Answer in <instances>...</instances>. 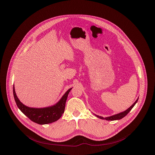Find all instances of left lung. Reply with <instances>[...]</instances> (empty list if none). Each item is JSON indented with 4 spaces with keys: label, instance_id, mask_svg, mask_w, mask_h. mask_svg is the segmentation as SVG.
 Masks as SVG:
<instances>
[{
    "label": "left lung",
    "instance_id": "8db88e82",
    "mask_svg": "<svg viewBox=\"0 0 155 155\" xmlns=\"http://www.w3.org/2000/svg\"><path fill=\"white\" fill-rule=\"evenodd\" d=\"M138 99H139V98H137V99L135 103H134L130 107H129V108H128L127 110H125V111H123V112H122V113H120L116 114V115H115L110 116V117H106V118H103V117H99V116L96 115V116L97 118H101V119H103V120L105 119L106 120H111V121H113V120H117L122 119V118H123L124 117H125V116L127 115V114L130 111V110L133 108V107H134V106H135V104H136V103L137 102Z\"/></svg>",
    "mask_w": 155,
    "mask_h": 155
}]
</instances>
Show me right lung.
I'll list each match as a JSON object with an SVG mask.
<instances>
[{
    "label": "right lung",
    "mask_w": 155,
    "mask_h": 155,
    "mask_svg": "<svg viewBox=\"0 0 155 155\" xmlns=\"http://www.w3.org/2000/svg\"><path fill=\"white\" fill-rule=\"evenodd\" d=\"M71 89L67 91L56 104L43 108L30 107L20 102L16 94L15 86H13V95L17 106L23 114L33 122L40 125H44L54 122L61 118L64 113L66 99Z\"/></svg>",
    "instance_id": "obj_1"
}]
</instances>
